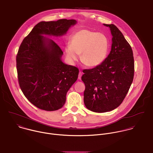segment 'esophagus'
I'll list each match as a JSON object with an SVG mask.
<instances>
[{
    "label": "esophagus",
    "mask_w": 153,
    "mask_h": 153,
    "mask_svg": "<svg viewBox=\"0 0 153 153\" xmlns=\"http://www.w3.org/2000/svg\"><path fill=\"white\" fill-rule=\"evenodd\" d=\"M81 76H82V72L80 71L79 72V75H78V79L81 80Z\"/></svg>",
    "instance_id": "1"
}]
</instances>
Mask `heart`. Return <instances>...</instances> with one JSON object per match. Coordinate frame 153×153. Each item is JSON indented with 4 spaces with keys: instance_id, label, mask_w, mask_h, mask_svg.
Here are the masks:
<instances>
[{
    "instance_id": "b5f03b06",
    "label": "heart",
    "mask_w": 153,
    "mask_h": 153,
    "mask_svg": "<svg viewBox=\"0 0 153 153\" xmlns=\"http://www.w3.org/2000/svg\"><path fill=\"white\" fill-rule=\"evenodd\" d=\"M110 48L109 40L103 33L83 29L71 38L70 47L65 49L66 56L72 63L76 62L78 55L85 66L97 67L106 59Z\"/></svg>"
}]
</instances>
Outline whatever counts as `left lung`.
I'll use <instances>...</instances> for the list:
<instances>
[{"instance_id": "left-lung-1", "label": "left lung", "mask_w": 153, "mask_h": 153, "mask_svg": "<svg viewBox=\"0 0 153 153\" xmlns=\"http://www.w3.org/2000/svg\"><path fill=\"white\" fill-rule=\"evenodd\" d=\"M110 28L112 39L111 51L100 65L84 69L81 79L85 85L84 102L90 110L104 113L117 108L125 98L134 75L132 48L114 24Z\"/></svg>"}]
</instances>
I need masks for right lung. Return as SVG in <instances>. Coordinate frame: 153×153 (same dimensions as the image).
<instances>
[{
	"mask_svg": "<svg viewBox=\"0 0 153 153\" xmlns=\"http://www.w3.org/2000/svg\"><path fill=\"white\" fill-rule=\"evenodd\" d=\"M75 19L38 23L23 40L16 56L20 88L25 97L46 111L62 108L66 93L77 80L79 70L62 61L59 46L44 36L60 37L75 25Z\"/></svg>",
	"mask_w": 153,
	"mask_h": 153,
	"instance_id": "obj_1",
	"label": "right lung"
}]
</instances>
